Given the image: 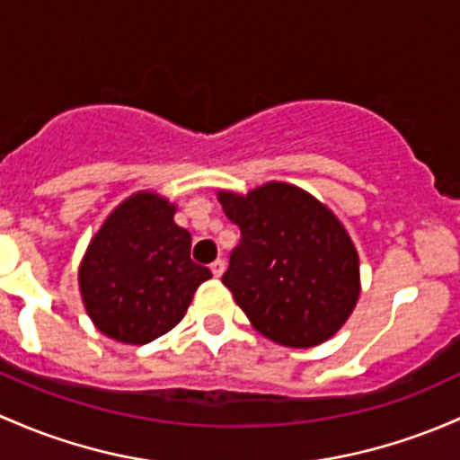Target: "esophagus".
Returning <instances> with one entry per match:
<instances>
[{"mask_svg":"<svg viewBox=\"0 0 460 460\" xmlns=\"http://www.w3.org/2000/svg\"><path fill=\"white\" fill-rule=\"evenodd\" d=\"M211 273H214V278H222V273H225V260H216L211 264Z\"/></svg>","mask_w":460,"mask_h":460,"instance_id":"obj_1","label":"esophagus"}]
</instances>
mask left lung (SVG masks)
<instances>
[{
	"mask_svg": "<svg viewBox=\"0 0 460 460\" xmlns=\"http://www.w3.org/2000/svg\"><path fill=\"white\" fill-rule=\"evenodd\" d=\"M217 200L243 231L222 284L251 326L287 348L331 340L361 293L359 255L340 217L278 181L246 193L220 190Z\"/></svg>",
	"mask_w": 460,
	"mask_h": 460,
	"instance_id": "obj_1",
	"label": "left lung"
}]
</instances>
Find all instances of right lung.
Listing matches in <instances>:
<instances>
[{"label":"right lung","mask_w":460,"mask_h":460,"mask_svg":"<svg viewBox=\"0 0 460 460\" xmlns=\"http://www.w3.org/2000/svg\"><path fill=\"white\" fill-rule=\"evenodd\" d=\"M178 207L156 191L116 205L79 264L88 317L110 340L141 346L172 331L211 270L190 258V231L173 222Z\"/></svg>","instance_id":"add662e5"}]
</instances>
